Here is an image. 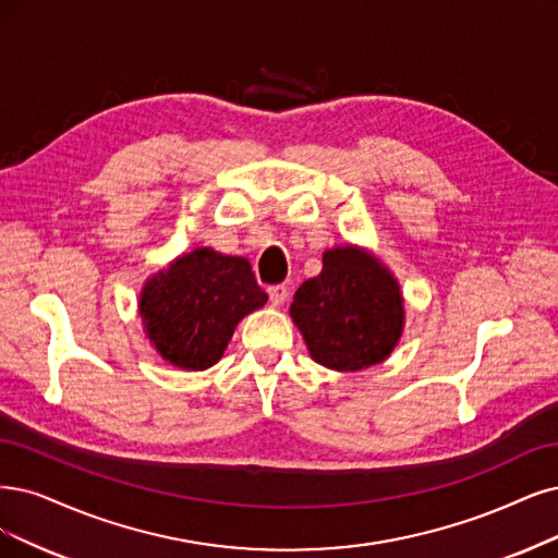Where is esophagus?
Returning <instances> with one entry per match:
<instances>
[{"mask_svg":"<svg viewBox=\"0 0 558 558\" xmlns=\"http://www.w3.org/2000/svg\"><path fill=\"white\" fill-rule=\"evenodd\" d=\"M268 299H271V303H274L276 307H280V305L287 301V287H282V284L268 287Z\"/></svg>","mask_w":558,"mask_h":558,"instance_id":"1","label":"esophagus"}]
</instances>
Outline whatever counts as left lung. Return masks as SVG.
I'll return each instance as SVG.
<instances>
[{
	"instance_id": "1",
	"label": "left lung",
	"mask_w": 558,
	"mask_h": 558,
	"mask_svg": "<svg viewBox=\"0 0 558 558\" xmlns=\"http://www.w3.org/2000/svg\"><path fill=\"white\" fill-rule=\"evenodd\" d=\"M322 274L307 278L290 305L311 359L338 373L384 363L404 331V296L393 271L369 247L324 251Z\"/></svg>"
}]
</instances>
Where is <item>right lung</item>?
I'll return each mask as SVG.
<instances>
[{
    "mask_svg": "<svg viewBox=\"0 0 558 558\" xmlns=\"http://www.w3.org/2000/svg\"><path fill=\"white\" fill-rule=\"evenodd\" d=\"M266 301L251 262L202 245L147 278L137 313L156 354L197 373L222 359L239 322Z\"/></svg>",
    "mask_w": 558,
    "mask_h": 558,
    "instance_id": "1",
    "label": "right lung"
}]
</instances>
